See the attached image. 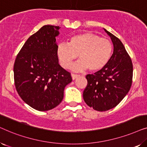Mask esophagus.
I'll return each mask as SVG.
<instances>
[{
  "instance_id": "obj_1",
  "label": "esophagus",
  "mask_w": 147,
  "mask_h": 147,
  "mask_svg": "<svg viewBox=\"0 0 147 147\" xmlns=\"http://www.w3.org/2000/svg\"><path fill=\"white\" fill-rule=\"evenodd\" d=\"M78 77H80V75H77V74H71V78L73 80H76V78H78Z\"/></svg>"
}]
</instances>
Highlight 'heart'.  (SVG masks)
<instances>
[{
    "label": "heart",
    "instance_id": "b5f03b06",
    "mask_svg": "<svg viewBox=\"0 0 147 147\" xmlns=\"http://www.w3.org/2000/svg\"><path fill=\"white\" fill-rule=\"evenodd\" d=\"M112 51L109 40L90 32L73 36L68 43H59L56 50L60 64L66 69L70 67L78 55L80 59L71 66L76 71L88 68L91 71L100 70L108 63Z\"/></svg>",
    "mask_w": 147,
    "mask_h": 147
}]
</instances>
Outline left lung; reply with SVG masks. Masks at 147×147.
I'll list each match as a JSON object with an SVG mask.
<instances>
[{"instance_id": "8db88e82", "label": "left lung", "mask_w": 147, "mask_h": 147, "mask_svg": "<svg viewBox=\"0 0 147 147\" xmlns=\"http://www.w3.org/2000/svg\"><path fill=\"white\" fill-rule=\"evenodd\" d=\"M113 44V53L108 63L94 74H88L83 92L90 107L102 112L112 109L125 97L132 85L133 67L130 56L120 40L104 29Z\"/></svg>"}]
</instances>
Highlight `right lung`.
<instances>
[{
  "label": "right lung",
  "mask_w": 147,
  "mask_h": 147,
  "mask_svg": "<svg viewBox=\"0 0 147 147\" xmlns=\"http://www.w3.org/2000/svg\"><path fill=\"white\" fill-rule=\"evenodd\" d=\"M59 26L45 25L32 35L18 53L14 79L22 100L34 109L47 111L61 103L70 73L59 64L56 37Z\"/></svg>",
  "instance_id": "right-lung-1"
}]
</instances>
